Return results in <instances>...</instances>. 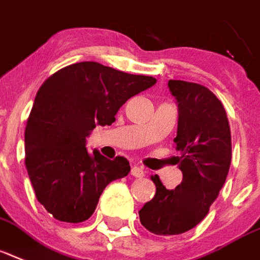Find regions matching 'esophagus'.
Listing matches in <instances>:
<instances>
[{"instance_id":"34e87169","label":"esophagus","mask_w":260,"mask_h":260,"mask_svg":"<svg viewBox=\"0 0 260 260\" xmlns=\"http://www.w3.org/2000/svg\"><path fill=\"white\" fill-rule=\"evenodd\" d=\"M132 175L135 178H142V177H145V173H143L142 167L133 166L132 167Z\"/></svg>"}]
</instances>
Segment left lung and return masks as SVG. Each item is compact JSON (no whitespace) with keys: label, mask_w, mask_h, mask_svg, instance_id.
Wrapping results in <instances>:
<instances>
[{"label":"left lung","mask_w":260,"mask_h":260,"mask_svg":"<svg viewBox=\"0 0 260 260\" xmlns=\"http://www.w3.org/2000/svg\"><path fill=\"white\" fill-rule=\"evenodd\" d=\"M169 89L178 102L174 142L183 179L167 190L158 175H151L156 191L139 210V219L156 235H178L197 226L219 195L231 165L230 123L215 94L178 79L169 81Z\"/></svg>","instance_id":"1"}]
</instances>
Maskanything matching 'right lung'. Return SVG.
Segmentation results:
<instances>
[{"mask_svg":"<svg viewBox=\"0 0 260 260\" xmlns=\"http://www.w3.org/2000/svg\"><path fill=\"white\" fill-rule=\"evenodd\" d=\"M155 82L89 61L42 83L25 128V165L38 202L55 219H89L107 184L130 173L123 156L89 153L86 137L96 125H111L128 98Z\"/></svg>","mask_w":260,"mask_h":260,"instance_id":"right-lung-1","label":"right lung"}]
</instances>
